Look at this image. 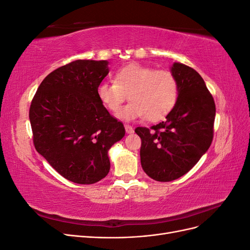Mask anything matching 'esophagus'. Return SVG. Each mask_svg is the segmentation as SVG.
<instances>
[{
    "label": "esophagus",
    "instance_id": "34e87169",
    "mask_svg": "<svg viewBox=\"0 0 250 250\" xmlns=\"http://www.w3.org/2000/svg\"><path fill=\"white\" fill-rule=\"evenodd\" d=\"M125 130H126V133H133L134 131L133 127L130 125H125Z\"/></svg>",
    "mask_w": 250,
    "mask_h": 250
}]
</instances>
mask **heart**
<instances>
[{
    "instance_id": "1",
    "label": "heart",
    "mask_w": 250,
    "mask_h": 250,
    "mask_svg": "<svg viewBox=\"0 0 250 250\" xmlns=\"http://www.w3.org/2000/svg\"><path fill=\"white\" fill-rule=\"evenodd\" d=\"M178 94V82L171 72L138 62L120 67L113 82H101L97 87L98 99L112 112L121 108L128 95L131 101L118 113L124 121L145 116L150 122L160 121L175 106Z\"/></svg>"
}]
</instances>
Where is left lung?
I'll return each instance as SVG.
<instances>
[{"label":"left lung","instance_id":"left-lung-1","mask_svg":"<svg viewBox=\"0 0 250 250\" xmlns=\"http://www.w3.org/2000/svg\"><path fill=\"white\" fill-rule=\"evenodd\" d=\"M179 94L166 120L150 128L138 127L142 140L141 164L149 177L175 180L190 171L209 148L216 106L206 82L192 67L174 62Z\"/></svg>","mask_w":250,"mask_h":250}]
</instances>
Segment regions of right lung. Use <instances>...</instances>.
Segmentation results:
<instances>
[{"label":"right lung","instance_id":"add662e5","mask_svg":"<svg viewBox=\"0 0 250 250\" xmlns=\"http://www.w3.org/2000/svg\"><path fill=\"white\" fill-rule=\"evenodd\" d=\"M107 60H75L50 73L31 102L29 119L37 152L60 175L92 185L107 175L108 150L125 135L97 96Z\"/></svg>","mask_w":250,"mask_h":250}]
</instances>
